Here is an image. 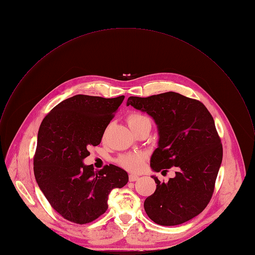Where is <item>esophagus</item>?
<instances>
[{"instance_id": "esophagus-1", "label": "esophagus", "mask_w": 255, "mask_h": 255, "mask_svg": "<svg viewBox=\"0 0 255 255\" xmlns=\"http://www.w3.org/2000/svg\"><path fill=\"white\" fill-rule=\"evenodd\" d=\"M138 176L137 175H134V174H129V177H128V179H129V181L130 182H133V181H136V180H138Z\"/></svg>"}]
</instances>
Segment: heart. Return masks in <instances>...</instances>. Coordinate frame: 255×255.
<instances>
[{
	"instance_id": "obj_1",
	"label": "heart",
	"mask_w": 255,
	"mask_h": 255,
	"mask_svg": "<svg viewBox=\"0 0 255 255\" xmlns=\"http://www.w3.org/2000/svg\"><path fill=\"white\" fill-rule=\"evenodd\" d=\"M128 125L132 131L135 129L144 127V126H150L151 127V122L150 120L145 117L144 115L141 114H131L128 117ZM145 160V155L143 153H128L123 155L120 159L119 162L120 164L125 167L126 169L136 172L138 170L141 169Z\"/></svg>"
}]
</instances>
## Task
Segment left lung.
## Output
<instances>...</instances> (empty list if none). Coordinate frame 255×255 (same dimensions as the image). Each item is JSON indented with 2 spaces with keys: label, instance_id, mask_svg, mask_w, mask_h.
Returning a JSON list of instances; mask_svg holds the SVG:
<instances>
[{
  "label": "left lung",
  "instance_id": "1",
  "mask_svg": "<svg viewBox=\"0 0 255 255\" xmlns=\"http://www.w3.org/2000/svg\"><path fill=\"white\" fill-rule=\"evenodd\" d=\"M127 106L148 114L157 126L158 147L151 155V169H177L167 183L152 176L157 185L144 201L145 213L160 226L192 220L209 204L223 160L212 115L200 101L175 92L129 97Z\"/></svg>",
  "mask_w": 255,
  "mask_h": 255
}]
</instances>
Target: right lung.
<instances>
[{
    "label": "right lung",
    "instance_id": "add662e5",
    "mask_svg": "<svg viewBox=\"0 0 255 255\" xmlns=\"http://www.w3.org/2000/svg\"><path fill=\"white\" fill-rule=\"evenodd\" d=\"M124 99L76 95L55 106L39 127L34 177L51 207L67 221H95L107 211L111 191L128 181V173L116 165L94 171L83 163L88 147L100 144Z\"/></svg>",
    "mask_w": 255,
    "mask_h": 255
}]
</instances>
